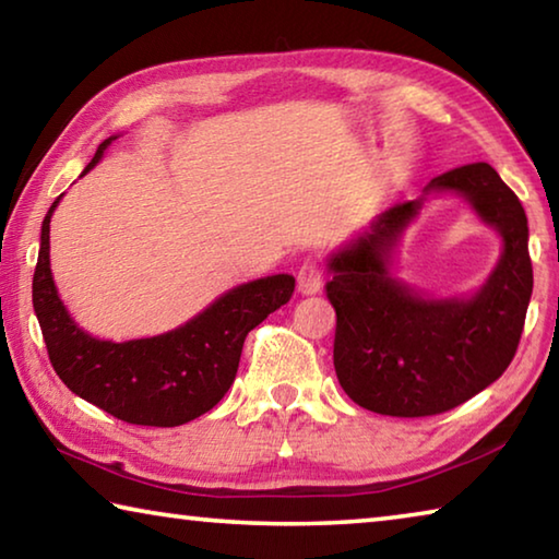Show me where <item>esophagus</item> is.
Wrapping results in <instances>:
<instances>
[{"instance_id": "obj_1", "label": "esophagus", "mask_w": 559, "mask_h": 559, "mask_svg": "<svg viewBox=\"0 0 559 559\" xmlns=\"http://www.w3.org/2000/svg\"><path fill=\"white\" fill-rule=\"evenodd\" d=\"M298 278V290L302 296H313L320 288H323V271H320L316 259H306L300 263V269L296 273Z\"/></svg>"}]
</instances>
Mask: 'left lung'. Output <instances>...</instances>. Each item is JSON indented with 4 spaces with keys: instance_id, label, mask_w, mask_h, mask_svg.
Returning <instances> with one entry per match:
<instances>
[{
    "instance_id": "8db88e82",
    "label": "left lung",
    "mask_w": 559,
    "mask_h": 559,
    "mask_svg": "<svg viewBox=\"0 0 559 559\" xmlns=\"http://www.w3.org/2000/svg\"><path fill=\"white\" fill-rule=\"evenodd\" d=\"M456 192L503 236V253L476 296L421 298L390 276V253L421 210L394 204L357 241L330 259L325 283L337 328L340 386L362 409L433 416L484 392L513 362L533 296L523 204L488 163L433 177L424 192Z\"/></svg>"
}]
</instances>
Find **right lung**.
Masks as SVG:
<instances>
[{
    "label": "right lung",
    "mask_w": 559,
    "mask_h": 559,
    "mask_svg": "<svg viewBox=\"0 0 559 559\" xmlns=\"http://www.w3.org/2000/svg\"><path fill=\"white\" fill-rule=\"evenodd\" d=\"M96 150L88 169L110 145ZM56 200L41 224L32 298L49 359L61 382L81 400L140 427H179L222 402L239 370L246 335L273 310L286 306L296 288L288 273L236 286L200 316L165 335L112 343L73 323L56 293L49 261V224Z\"/></svg>",
    "instance_id": "1"
}]
</instances>
